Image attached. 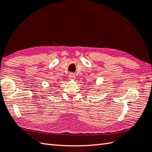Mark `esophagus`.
Returning <instances> with one entry per match:
<instances>
[{
  "label": "esophagus",
  "instance_id": "esophagus-1",
  "mask_svg": "<svg viewBox=\"0 0 152 152\" xmlns=\"http://www.w3.org/2000/svg\"><path fill=\"white\" fill-rule=\"evenodd\" d=\"M69 78L71 80H75V78H76L75 74H74V73H70L69 75Z\"/></svg>",
  "mask_w": 152,
  "mask_h": 152
}]
</instances>
